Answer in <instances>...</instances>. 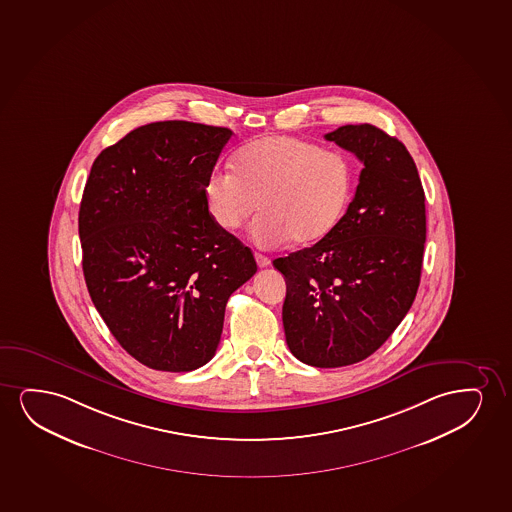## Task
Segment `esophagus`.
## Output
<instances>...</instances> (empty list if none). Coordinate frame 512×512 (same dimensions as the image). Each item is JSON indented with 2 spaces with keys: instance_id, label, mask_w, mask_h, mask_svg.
<instances>
[{
  "instance_id": "esophagus-1",
  "label": "esophagus",
  "mask_w": 512,
  "mask_h": 512,
  "mask_svg": "<svg viewBox=\"0 0 512 512\" xmlns=\"http://www.w3.org/2000/svg\"><path fill=\"white\" fill-rule=\"evenodd\" d=\"M255 260H257V266H259L260 269L269 266V262H271V260L267 259L266 255H262V253H255Z\"/></svg>"
}]
</instances>
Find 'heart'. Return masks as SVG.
Segmentation results:
<instances>
[{"label":"heart","instance_id":"obj_1","mask_svg":"<svg viewBox=\"0 0 512 512\" xmlns=\"http://www.w3.org/2000/svg\"><path fill=\"white\" fill-rule=\"evenodd\" d=\"M354 189L346 154L309 140L273 135L253 140L233 158V173L215 168L203 184L206 212L222 231H236L252 217L259 245L292 239L312 245L337 227Z\"/></svg>","mask_w":512,"mask_h":512}]
</instances>
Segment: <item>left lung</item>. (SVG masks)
I'll list each match as a JSON object with an SVG mask.
<instances>
[{"instance_id": "left-lung-1", "label": "left lung", "mask_w": 512, "mask_h": 512, "mask_svg": "<svg viewBox=\"0 0 512 512\" xmlns=\"http://www.w3.org/2000/svg\"><path fill=\"white\" fill-rule=\"evenodd\" d=\"M365 165L347 212L311 248L273 264L286 279L283 326L293 356L316 368L354 365L410 311L424 259L425 196L406 147L363 123L326 133Z\"/></svg>"}]
</instances>
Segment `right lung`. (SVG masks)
Here are the masks:
<instances>
[{"label":"right lung","mask_w":512,"mask_h":512,"mask_svg":"<svg viewBox=\"0 0 512 512\" xmlns=\"http://www.w3.org/2000/svg\"><path fill=\"white\" fill-rule=\"evenodd\" d=\"M229 128L158 121L93 161L81 198L83 274L114 339L142 365L191 372L215 356L231 293L257 273L206 212Z\"/></svg>","instance_id":"add662e5"}]
</instances>
